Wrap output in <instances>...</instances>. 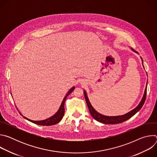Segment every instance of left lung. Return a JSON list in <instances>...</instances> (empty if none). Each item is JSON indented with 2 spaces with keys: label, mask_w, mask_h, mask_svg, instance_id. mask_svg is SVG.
Returning <instances> with one entry per match:
<instances>
[{
  "label": "left lung",
  "mask_w": 157,
  "mask_h": 157,
  "mask_svg": "<svg viewBox=\"0 0 157 157\" xmlns=\"http://www.w3.org/2000/svg\"><path fill=\"white\" fill-rule=\"evenodd\" d=\"M132 50L133 52L137 53L133 49H132ZM84 94L85 99H86V103H87L89 110V113H90V114H91V116L95 120H96L97 121L100 122L101 123L105 124H119V123L123 122L128 120V119L132 117L133 116L135 115L139 110L141 109V108L142 107L143 105L144 104V102L146 99L147 87L145 88L144 97H143L141 102L139 104V105L137 107H136L134 109H133L132 110L130 111L129 113H128L123 116H103V115L98 113V112L93 107L90 102H89L85 91H84Z\"/></svg>",
  "instance_id": "8db88e82"
}]
</instances>
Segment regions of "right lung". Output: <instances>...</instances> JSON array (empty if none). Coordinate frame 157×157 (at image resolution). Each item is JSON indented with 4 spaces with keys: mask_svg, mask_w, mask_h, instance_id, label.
<instances>
[{
    "mask_svg": "<svg viewBox=\"0 0 157 157\" xmlns=\"http://www.w3.org/2000/svg\"><path fill=\"white\" fill-rule=\"evenodd\" d=\"M74 89H75V87H73L72 88H71L70 89V91L68 92V93L66 94V96L64 98L59 110H58L57 113L54 116H53L52 117H50V118H48L46 120L39 121H32V120H30V119H27L25 117H24L25 119H27L28 121H30V122H32L34 124H36L37 125H47V126H48V125H53L58 124L62 119V118L64 116V102H65V101L66 99V98H67V96L70 95L73 91Z\"/></svg>",
    "mask_w": 157,
    "mask_h": 157,
    "instance_id": "obj_1",
    "label": "right lung"
}]
</instances>
